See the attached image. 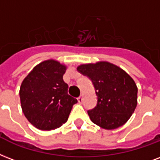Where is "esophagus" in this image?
<instances>
[{
	"label": "esophagus",
	"instance_id": "34e87169",
	"mask_svg": "<svg viewBox=\"0 0 160 160\" xmlns=\"http://www.w3.org/2000/svg\"><path fill=\"white\" fill-rule=\"evenodd\" d=\"M77 100H78V102H79V103H82L83 97L82 96H79V97L77 98Z\"/></svg>",
	"mask_w": 160,
	"mask_h": 160
}]
</instances>
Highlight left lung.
<instances>
[{
    "instance_id": "left-lung-1",
    "label": "left lung",
    "mask_w": 160,
    "mask_h": 160,
    "mask_svg": "<svg viewBox=\"0 0 160 160\" xmlns=\"http://www.w3.org/2000/svg\"><path fill=\"white\" fill-rule=\"evenodd\" d=\"M77 70L91 80L97 104L88 115L96 125L107 130L122 126L137 107L138 88L123 69L108 62L81 64Z\"/></svg>"
}]
</instances>
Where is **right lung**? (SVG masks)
Segmentation results:
<instances>
[{
	"mask_svg": "<svg viewBox=\"0 0 160 160\" xmlns=\"http://www.w3.org/2000/svg\"><path fill=\"white\" fill-rule=\"evenodd\" d=\"M66 66L53 59L43 61L32 69L20 87L21 106L32 125L52 130L66 122L77 100L68 94L63 80Z\"/></svg>",
	"mask_w": 160,
	"mask_h": 160,
	"instance_id": "1",
	"label": "right lung"
}]
</instances>
